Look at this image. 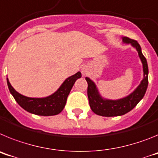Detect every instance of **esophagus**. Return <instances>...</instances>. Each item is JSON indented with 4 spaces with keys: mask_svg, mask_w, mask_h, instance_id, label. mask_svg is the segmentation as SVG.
<instances>
[{
    "mask_svg": "<svg viewBox=\"0 0 158 158\" xmlns=\"http://www.w3.org/2000/svg\"><path fill=\"white\" fill-rule=\"evenodd\" d=\"M82 73H83V74H85V69H82Z\"/></svg>",
    "mask_w": 158,
    "mask_h": 158,
    "instance_id": "obj_1",
    "label": "esophagus"
}]
</instances>
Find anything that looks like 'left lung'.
<instances>
[{"label":"left lung","mask_w":158,"mask_h":158,"mask_svg":"<svg viewBox=\"0 0 158 158\" xmlns=\"http://www.w3.org/2000/svg\"><path fill=\"white\" fill-rule=\"evenodd\" d=\"M124 43H131V45L136 48L143 65L144 79L142 81L139 86L135 90V92L123 99L118 100H104L99 95L97 89L95 84L89 78L85 77L88 83V97H89V105L92 111L96 115L105 117L118 116L129 112L134 107L139 104V102L143 98L146 92L148 86V65L146 58L142 54L141 47L139 43L135 40H131L128 37L123 38Z\"/></svg>","instance_id":"obj_1"}]
</instances>
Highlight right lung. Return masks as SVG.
<instances>
[{"mask_svg":"<svg viewBox=\"0 0 158 158\" xmlns=\"http://www.w3.org/2000/svg\"><path fill=\"white\" fill-rule=\"evenodd\" d=\"M81 77V73L77 72L76 74L69 77L63 82L56 93L46 98H30L19 94L11 85L7 79L9 91L13 96L19 105L28 112L38 115L49 116L59 114L63 110L73 84L77 78Z\"/></svg>","mask_w":158,"mask_h":158,"instance_id":"1","label":"right lung"}]
</instances>
